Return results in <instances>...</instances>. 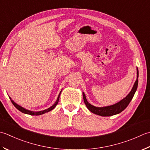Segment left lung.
I'll return each mask as SVG.
<instances>
[{
    "instance_id": "obj_1",
    "label": "left lung",
    "mask_w": 150,
    "mask_h": 150,
    "mask_svg": "<svg viewBox=\"0 0 150 150\" xmlns=\"http://www.w3.org/2000/svg\"><path fill=\"white\" fill-rule=\"evenodd\" d=\"M137 80L135 81V83H134L133 87L132 89L130 91V93L127 94L126 97H125L124 99L120 100V102L115 103L114 105L106 106V107H102V108H98V107H95L93 105H91V103L87 102L86 99V97L84 93H83V100L85 102V104L86 105L87 109L89 110L91 112H93V113L102 116V117H110V116H112L115 115H117L120 113L122 111L127 108V106L129 105V103L132 100L133 97L135 94L137 87H138V78H139V71L138 69H137Z\"/></svg>"
}]
</instances>
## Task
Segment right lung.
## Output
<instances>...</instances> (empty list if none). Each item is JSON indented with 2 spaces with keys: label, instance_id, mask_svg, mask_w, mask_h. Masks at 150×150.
Segmentation results:
<instances>
[{
  "label": "right lung",
  "instance_id": "add662e5",
  "mask_svg": "<svg viewBox=\"0 0 150 150\" xmlns=\"http://www.w3.org/2000/svg\"><path fill=\"white\" fill-rule=\"evenodd\" d=\"M61 93H62V91H61V92L59 93V95H58V97H57V100L56 101V102H55V103L52 106H51L50 108H48V109H45V110H43V111H29V110H27L26 109H24V108H23V107H21V106L19 105L18 104H17L16 103L14 102L11 99V98H10L11 99V102H12V103H13V105L18 110H19V111H20L21 112H23V113H25V114H28V115H36L37 116V115H42V114L45 113V112H49V111H52V110L53 109H54L55 107H56L57 105V103H58V102H59Z\"/></svg>",
  "mask_w": 150,
  "mask_h": 150
}]
</instances>
